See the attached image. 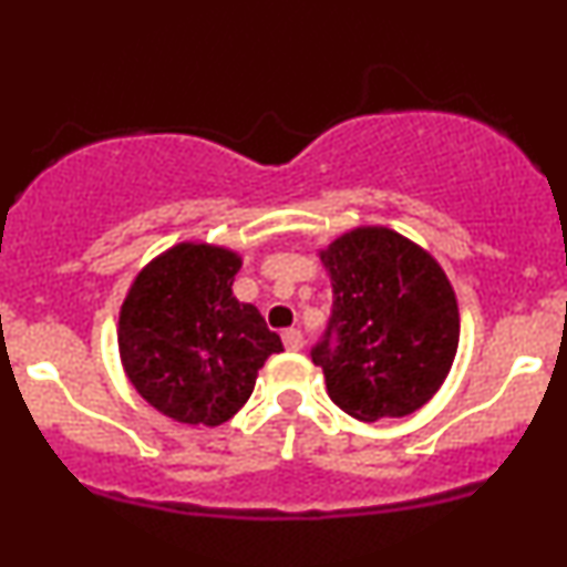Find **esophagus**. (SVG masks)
I'll use <instances>...</instances> for the list:
<instances>
[{"label": "esophagus", "mask_w": 567, "mask_h": 567, "mask_svg": "<svg viewBox=\"0 0 567 567\" xmlns=\"http://www.w3.org/2000/svg\"><path fill=\"white\" fill-rule=\"evenodd\" d=\"M282 343H285V349L288 351H301L303 349V336H301V330H285L282 333Z\"/></svg>", "instance_id": "34e87169"}]
</instances>
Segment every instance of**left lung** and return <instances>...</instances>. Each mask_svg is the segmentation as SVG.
I'll return each mask as SVG.
<instances>
[{
    "label": "left lung",
    "instance_id": "8db88e82",
    "mask_svg": "<svg viewBox=\"0 0 567 567\" xmlns=\"http://www.w3.org/2000/svg\"><path fill=\"white\" fill-rule=\"evenodd\" d=\"M317 256L333 285V320L311 360L330 400L360 421L424 408L451 373L461 336L442 266L389 226H354Z\"/></svg>",
    "mask_w": 567,
    "mask_h": 567
}]
</instances>
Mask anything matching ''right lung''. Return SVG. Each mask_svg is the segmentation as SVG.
<instances>
[{
	"label": "right lung",
	"mask_w": 567,
	"mask_h": 567,
	"mask_svg": "<svg viewBox=\"0 0 567 567\" xmlns=\"http://www.w3.org/2000/svg\"><path fill=\"white\" fill-rule=\"evenodd\" d=\"M239 269L243 256L231 247L186 239L143 266L122 301V370L178 424L229 421L250 400L264 362L282 351L261 311L234 296Z\"/></svg>",
	"instance_id": "right-lung-1"
}]
</instances>
